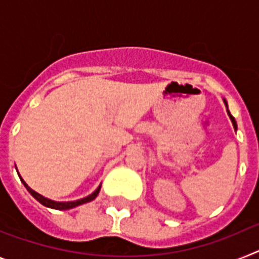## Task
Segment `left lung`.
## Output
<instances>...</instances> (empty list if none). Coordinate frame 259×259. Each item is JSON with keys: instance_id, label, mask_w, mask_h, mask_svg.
<instances>
[{"instance_id": "1", "label": "left lung", "mask_w": 259, "mask_h": 259, "mask_svg": "<svg viewBox=\"0 0 259 259\" xmlns=\"http://www.w3.org/2000/svg\"><path fill=\"white\" fill-rule=\"evenodd\" d=\"M223 101H224V104H226V106H227V101H226V100H223ZM227 113H228V116H230V119H231V122H232V124H233V128H235V130H236V128H237L236 120H235V118H233V116L231 115L230 110H228V106H227Z\"/></svg>"}]
</instances>
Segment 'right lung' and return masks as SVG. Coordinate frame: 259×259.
Instances as JSON below:
<instances>
[{
  "instance_id": "add662e5",
  "label": "right lung",
  "mask_w": 259,
  "mask_h": 259,
  "mask_svg": "<svg viewBox=\"0 0 259 259\" xmlns=\"http://www.w3.org/2000/svg\"><path fill=\"white\" fill-rule=\"evenodd\" d=\"M19 175V174H18ZM20 178V176H19ZM20 180H22V183L24 184V187L27 188V191L29 192V193L33 196V197L36 198V200L38 201L40 203H42L44 206L47 207H50V209H56V210H68V209H72V207H76L79 206V205H83V203H87V202H91V201L95 200L96 197L98 196V193H100V189H101V185H98V188L96 189L95 192H93L92 194H89V196H87V197L81 198V200H77V201H70V202H57V201H53V200H49V198L44 197V196H41L40 193H37V192H35L32 188H29L28 185H27V183L24 182V180L20 178Z\"/></svg>"
}]
</instances>
